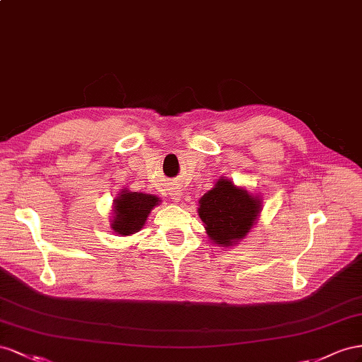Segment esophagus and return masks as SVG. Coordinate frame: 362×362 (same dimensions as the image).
Returning <instances> with one entry per match:
<instances>
[{
  "label": "esophagus",
  "mask_w": 362,
  "mask_h": 362,
  "mask_svg": "<svg viewBox=\"0 0 362 362\" xmlns=\"http://www.w3.org/2000/svg\"><path fill=\"white\" fill-rule=\"evenodd\" d=\"M170 195H171V199H173L174 202H179V200L182 199V191H180V188H175V187H171Z\"/></svg>",
  "instance_id": "34e87169"
}]
</instances>
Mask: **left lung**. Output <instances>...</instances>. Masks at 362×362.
I'll return each mask as SVG.
<instances>
[{
	"label": "left lung",
	"instance_id": "obj_1",
	"mask_svg": "<svg viewBox=\"0 0 362 362\" xmlns=\"http://www.w3.org/2000/svg\"><path fill=\"white\" fill-rule=\"evenodd\" d=\"M259 211V199L236 188L230 180L220 179L216 187L200 199L199 215L209 238L227 247L244 238Z\"/></svg>",
	"mask_w": 362,
	"mask_h": 362
}]
</instances>
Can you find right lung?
Here are the masks:
<instances>
[{"mask_svg":"<svg viewBox=\"0 0 362 362\" xmlns=\"http://www.w3.org/2000/svg\"><path fill=\"white\" fill-rule=\"evenodd\" d=\"M158 202L159 199L156 195L122 191L115 200V208H113L115 216L112 221V229L119 235H132L138 232Z\"/></svg>","mask_w":362,"mask_h":362,"instance_id":"1","label":"right lung"}]
</instances>
